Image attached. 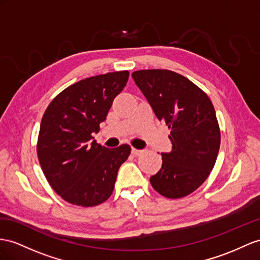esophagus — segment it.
Listing matches in <instances>:
<instances>
[{"mask_svg": "<svg viewBox=\"0 0 260 260\" xmlns=\"http://www.w3.org/2000/svg\"><path fill=\"white\" fill-rule=\"evenodd\" d=\"M142 150H139V149H136V148H134V147H132V154L134 155V156H139L142 154Z\"/></svg>", "mask_w": 260, "mask_h": 260, "instance_id": "34e87169", "label": "esophagus"}]
</instances>
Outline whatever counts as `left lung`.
<instances>
[{"label":"left lung","mask_w":260,"mask_h":260,"mask_svg":"<svg viewBox=\"0 0 260 260\" xmlns=\"http://www.w3.org/2000/svg\"><path fill=\"white\" fill-rule=\"evenodd\" d=\"M133 79L155 115L170 129V152H162L161 168L150 177L158 193L180 199L196 191L216 161L221 132L206 93L179 73L165 69L138 70Z\"/></svg>","instance_id":"left-lung-1"}]
</instances>
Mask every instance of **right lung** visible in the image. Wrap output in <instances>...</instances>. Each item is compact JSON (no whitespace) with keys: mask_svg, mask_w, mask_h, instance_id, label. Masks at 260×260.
I'll return each mask as SVG.
<instances>
[{"mask_svg":"<svg viewBox=\"0 0 260 260\" xmlns=\"http://www.w3.org/2000/svg\"><path fill=\"white\" fill-rule=\"evenodd\" d=\"M128 76V71H117L83 79L59 93L44 113L38 160L50 187L73 205L89 208L105 202L131 154L126 144L106 148L92 141Z\"/></svg>","mask_w":260,"mask_h":260,"instance_id":"add662e5","label":"right lung"}]
</instances>
